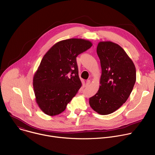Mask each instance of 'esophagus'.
I'll list each match as a JSON object with an SVG mask.
<instances>
[{"label":"esophagus","mask_w":155,"mask_h":155,"mask_svg":"<svg viewBox=\"0 0 155 155\" xmlns=\"http://www.w3.org/2000/svg\"><path fill=\"white\" fill-rule=\"evenodd\" d=\"M90 83H91L90 80H87L86 81V86H88Z\"/></svg>","instance_id":"34e87169"}]
</instances>
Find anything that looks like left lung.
Instances as JSON below:
<instances>
[{"label":"left lung","mask_w":155,"mask_h":155,"mask_svg":"<svg viewBox=\"0 0 155 155\" xmlns=\"http://www.w3.org/2000/svg\"><path fill=\"white\" fill-rule=\"evenodd\" d=\"M102 69L99 90L90 98V107L100 115L114 112L129 97L136 80L134 62L118 44L100 41L97 47Z\"/></svg>","instance_id":"1"}]
</instances>
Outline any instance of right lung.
Here are the masks:
<instances>
[{
  "mask_svg": "<svg viewBox=\"0 0 155 155\" xmlns=\"http://www.w3.org/2000/svg\"><path fill=\"white\" fill-rule=\"evenodd\" d=\"M92 45L87 40L67 39L44 55L33 78L35 101L43 113L60 114L76 95L81 86L76 58Z\"/></svg>",
  "mask_w": 155,
  "mask_h": 155,
  "instance_id": "right-lung-1",
  "label": "right lung"
}]
</instances>
